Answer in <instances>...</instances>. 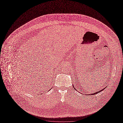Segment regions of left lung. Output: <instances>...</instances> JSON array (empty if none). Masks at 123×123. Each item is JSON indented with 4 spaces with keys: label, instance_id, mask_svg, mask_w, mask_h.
<instances>
[{
    "label": "left lung",
    "instance_id": "8db88e82",
    "mask_svg": "<svg viewBox=\"0 0 123 123\" xmlns=\"http://www.w3.org/2000/svg\"><path fill=\"white\" fill-rule=\"evenodd\" d=\"M74 89H75L74 88ZM75 90H76V89H75ZM103 91V90H101V91H99V92H95V93H94L93 94H91V95H94V94H96L97 93H98L99 92H101V91ZM89 95H90V94H89Z\"/></svg>",
    "mask_w": 123,
    "mask_h": 123
}]
</instances>
